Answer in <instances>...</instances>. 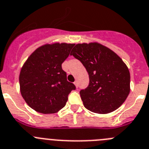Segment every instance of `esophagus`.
<instances>
[{
	"label": "esophagus",
	"mask_w": 149,
	"mask_h": 149,
	"mask_svg": "<svg viewBox=\"0 0 149 149\" xmlns=\"http://www.w3.org/2000/svg\"><path fill=\"white\" fill-rule=\"evenodd\" d=\"M74 85H75L76 88H77V87H78V83H77V80H76V81L74 82Z\"/></svg>",
	"instance_id": "34e87169"
}]
</instances>
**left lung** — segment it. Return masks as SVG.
Listing matches in <instances>:
<instances>
[{
  "label": "left lung",
  "instance_id": "1",
  "mask_svg": "<svg viewBox=\"0 0 149 149\" xmlns=\"http://www.w3.org/2000/svg\"><path fill=\"white\" fill-rule=\"evenodd\" d=\"M71 55L80 61L89 76V84L80 91L88 110L108 114L117 109L130 92V73L115 52L97 42L77 43Z\"/></svg>",
  "mask_w": 149,
  "mask_h": 149
}]
</instances>
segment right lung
<instances>
[{
	"label": "right lung",
	"instance_id": "add662e5",
	"mask_svg": "<svg viewBox=\"0 0 149 149\" xmlns=\"http://www.w3.org/2000/svg\"><path fill=\"white\" fill-rule=\"evenodd\" d=\"M74 43H54L38 47L22 66L19 75L22 97L29 107L43 114H54L65 106L75 86L67 81L62 63Z\"/></svg>",
	"mask_w": 149,
	"mask_h": 149
}]
</instances>
